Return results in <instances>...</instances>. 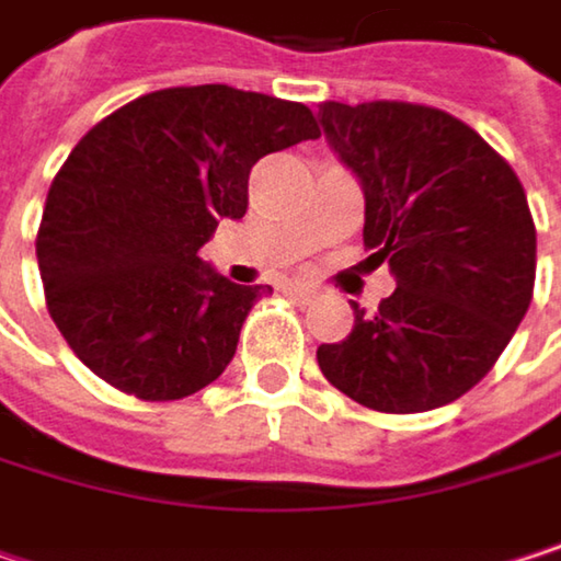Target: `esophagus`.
Segmentation results:
<instances>
[{
  "instance_id": "1",
  "label": "esophagus",
  "mask_w": 561,
  "mask_h": 561,
  "mask_svg": "<svg viewBox=\"0 0 561 561\" xmlns=\"http://www.w3.org/2000/svg\"><path fill=\"white\" fill-rule=\"evenodd\" d=\"M288 291H291L295 298H301V301H314V298H318V288L308 285V282H295V285H288Z\"/></svg>"
}]
</instances>
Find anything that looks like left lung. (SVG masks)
<instances>
[{
    "label": "left lung",
    "instance_id": "left-lung-1",
    "mask_svg": "<svg viewBox=\"0 0 561 561\" xmlns=\"http://www.w3.org/2000/svg\"><path fill=\"white\" fill-rule=\"evenodd\" d=\"M324 136L364 184V243L396 291L318 347L331 387L377 412H428L481 383L536 282V224L516 171L445 110L374 100L318 106Z\"/></svg>",
    "mask_w": 561,
    "mask_h": 561
}]
</instances>
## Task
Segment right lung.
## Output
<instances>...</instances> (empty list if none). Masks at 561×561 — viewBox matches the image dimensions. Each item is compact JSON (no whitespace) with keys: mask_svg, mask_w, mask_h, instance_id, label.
I'll return each instance as SVG.
<instances>
[{"mask_svg":"<svg viewBox=\"0 0 561 561\" xmlns=\"http://www.w3.org/2000/svg\"><path fill=\"white\" fill-rule=\"evenodd\" d=\"M318 136L305 103L227 83L156 90L100 119L55 174L35 240L67 347L146 402L214 383L273 288L227 282L197 250L247 214L263 156Z\"/></svg>","mask_w":561,"mask_h":561,"instance_id":"1","label":"right lung"}]
</instances>
